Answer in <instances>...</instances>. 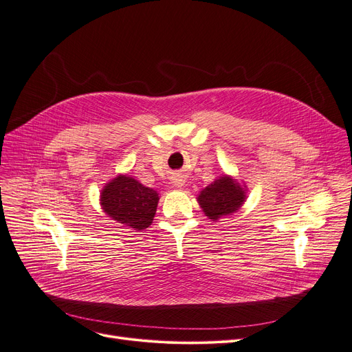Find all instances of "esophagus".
<instances>
[{"label":"esophagus","mask_w":352,"mask_h":352,"mask_svg":"<svg viewBox=\"0 0 352 352\" xmlns=\"http://www.w3.org/2000/svg\"><path fill=\"white\" fill-rule=\"evenodd\" d=\"M184 182H186V179H184L182 177H175V179H174V184L177 187H182Z\"/></svg>","instance_id":"34e87169"}]
</instances>
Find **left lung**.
Masks as SVG:
<instances>
[{
  "label": "left lung",
  "instance_id": "obj_1",
  "mask_svg": "<svg viewBox=\"0 0 352 352\" xmlns=\"http://www.w3.org/2000/svg\"><path fill=\"white\" fill-rule=\"evenodd\" d=\"M198 204L204 214L218 221L221 217L238 211L245 201V188L228 175L219 177L198 195Z\"/></svg>",
  "mask_w": 352,
  "mask_h": 352
}]
</instances>
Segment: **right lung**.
<instances>
[{
    "mask_svg": "<svg viewBox=\"0 0 352 352\" xmlns=\"http://www.w3.org/2000/svg\"><path fill=\"white\" fill-rule=\"evenodd\" d=\"M158 199L155 190L144 187L128 175L111 179L101 191V207L105 214L137 231L151 226Z\"/></svg>",
    "mask_w": 352,
    "mask_h": 352,
    "instance_id": "obj_1",
    "label": "right lung"
}]
</instances>
